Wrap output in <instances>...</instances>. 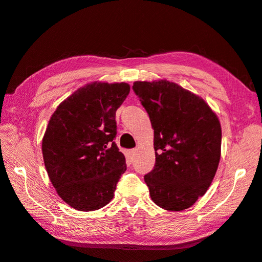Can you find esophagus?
Instances as JSON below:
<instances>
[{
    "instance_id": "34e87169",
    "label": "esophagus",
    "mask_w": 262,
    "mask_h": 262,
    "mask_svg": "<svg viewBox=\"0 0 262 262\" xmlns=\"http://www.w3.org/2000/svg\"><path fill=\"white\" fill-rule=\"evenodd\" d=\"M136 153H137V148H133V149H130V150H129L128 155L130 156V158H132L134 155H136Z\"/></svg>"
}]
</instances>
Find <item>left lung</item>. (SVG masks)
I'll return each mask as SVG.
<instances>
[{
	"instance_id": "8db88e82",
	"label": "left lung",
	"mask_w": 262,
	"mask_h": 262,
	"mask_svg": "<svg viewBox=\"0 0 262 262\" xmlns=\"http://www.w3.org/2000/svg\"><path fill=\"white\" fill-rule=\"evenodd\" d=\"M154 130L155 166L144 176L150 199L167 211L191 207L208 191L221 158L222 129L200 96L167 80L133 83Z\"/></svg>"
}]
</instances>
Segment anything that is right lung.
I'll list each match as a JSON object with an SVG mask.
<instances>
[{
	"instance_id": "obj_1",
	"label": "right lung",
	"mask_w": 262,
	"mask_h": 262,
	"mask_svg": "<svg viewBox=\"0 0 262 262\" xmlns=\"http://www.w3.org/2000/svg\"><path fill=\"white\" fill-rule=\"evenodd\" d=\"M130 85L93 82L80 87L52 114L42 139V156L61 199L78 211H95L113 200L126 170L114 142L116 112Z\"/></svg>"
}]
</instances>
